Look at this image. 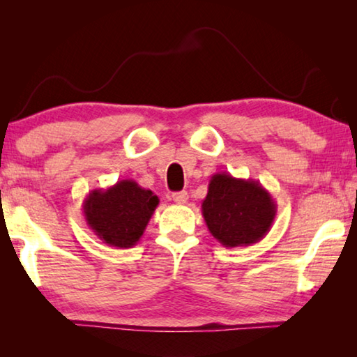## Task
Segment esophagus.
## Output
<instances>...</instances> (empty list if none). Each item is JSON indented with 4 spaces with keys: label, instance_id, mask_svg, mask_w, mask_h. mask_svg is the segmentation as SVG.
Returning <instances> with one entry per match:
<instances>
[{
    "label": "esophagus",
    "instance_id": "obj_1",
    "mask_svg": "<svg viewBox=\"0 0 357 357\" xmlns=\"http://www.w3.org/2000/svg\"><path fill=\"white\" fill-rule=\"evenodd\" d=\"M187 198H189L187 192H174V193H172V200L174 203H178V204H184L187 202Z\"/></svg>",
    "mask_w": 357,
    "mask_h": 357
}]
</instances>
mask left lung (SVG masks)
I'll return each instance as SVG.
<instances>
[{
	"label": "left lung",
	"mask_w": 357,
	"mask_h": 357,
	"mask_svg": "<svg viewBox=\"0 0 357 357\" xmlns=\"http://www.w3.org/2000/svg\"><path fill=\"white\" fill-rule=\"evenodd\" d=\"M202 213L209 233L222 245L243 247L259 243L269 233L277 204L258 181L215 173L211 176Z\"/></svg>",
	"instance_id": "1"
}]
</instances>
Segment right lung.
<instances>
[{"label": "right lung", "instance_id": "add662e5", "mask_svg": "<svg viewBox=\"0 0 357 357\" xmlns=\"http://www.w3.org/2000/svg\"><path fill=\"white\" fill-rule=\"evenodd\" d=\"M159 204V197L138 185L134 179H121L107 189H94L84 198L86 225L102 243L130 249L143 236Z\"/></svg>", "mask_w": 357, "mask_h": 357}]
</instances>
